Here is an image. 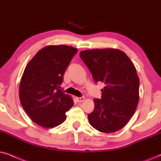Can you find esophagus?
Returning a JSON list of instances; mask_svg holds the SVG:
<instances>
[{
	"mask_svg": "<svg viewBox=\"0 0 161 161\" xmlns=\"http://www.w3.org/2000/svg\"><path fill=\"white\" fill-rule=\"evenodd\" d=\"M76 99L77 102H82L85 100V97H76Z\"/></svg>",
	"mask_w": 161,
	"mask_h": 161,
	"instance_id": "obj_1",
	"label": "esophagus"
}]
</instances>
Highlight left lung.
Instances as JSON below:
<instances>
[{
    "mask_svg": "<svg viewBox=\"0 0 161 161\" xmlns=\"http://www.w3.org/2000/svg\"><path fill=\"white\" fill-rule=\"evenodd\" d=\"M96 82L105 87L88 120L98 131L111 133L121 130L136 112L139 102V77L136 68L124 51L116 48L91 49L80 52Z\"/></svg>",
    "mask_w": 161,
    "mask_h": 161,
    "instance_id": "8db88e82",
    "label": "left lung"
}]
</instances>
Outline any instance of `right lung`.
Instances as JSON below:
<instances>
[{
	"instance_id": "add662e5",
	"label": "right lung",
	"mask_w": 161,
	"mask_h": 161,
	"mask_svg": "<svg viewBox=\"0 0 161 161\" xmlns=\"http://www.w3.org/2000/svg\"><path fill=\"white\" fill-rule=\"evenodd\" d=\"M77 52L74 47L59 45L44 47L27 64L20 79L19 97L31 121L53 128L66 119L74 105L70 96L61 91L63 75Z\"/></svg>"
}]
</instances>
